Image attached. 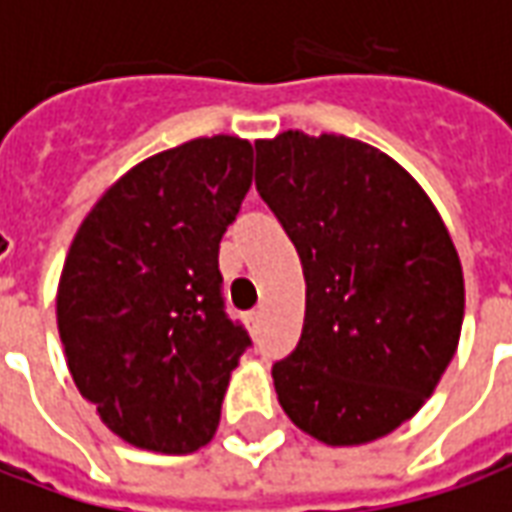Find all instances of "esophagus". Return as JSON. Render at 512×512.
<instances>
[{"label":"esophagus","instance_id":"obj_1","mask_svg":"<svg viewBox=\"0 0 512 512\" xmlns=\"http://www.w3.org/2000/svg\"><path fill=\"white\" fill-rule=\"evenodd\" d=\"M249 323H252V326H257V323H260V312H249Z\"/></svg>","mask_w":512,"mask_h":512}]
</instances>
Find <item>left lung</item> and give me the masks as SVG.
Listing matches in <instances>:
<instances>
[{
	"label": "left lung",
	"instance_id": "left-lung-1",
	"mask_svg": "<svg viewBox=\"0 0 512 512\" xmlns=\"http://www.w3.org/2000/svg\"><path fill=\"white\" fill-rule=\"evenodd\" d=\"M255 183L304 268L296 351L274 365L290 422L359 447L425 406L455 356L463 268L425 189L378 147L343 134L257 139Z\"/></svg>",
	"mask_w": 512,
	"mask_h": 512
}]
</instances>
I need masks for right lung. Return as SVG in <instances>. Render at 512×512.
I'll return each mask as SVG.
<instances>
[{
  "instance_id": "obj_1",
  "label": "right lung",
  "mask_w": 512,
  "mask_h": 512,
  "mask_svg": "<svg viewBox=\"0 0 512 512\" xmlns=\"http://www.w3.org/2000/svg\"><path fill=\"white\" fill-rule=\"evenodd\" d=\"M252 145L200 136L147 156L98 197L57 285L73 384L131 447L186 455L216 433L249 345L224 315L219 241L252 186Z\"/></svg>"
}]
</instances>
